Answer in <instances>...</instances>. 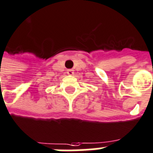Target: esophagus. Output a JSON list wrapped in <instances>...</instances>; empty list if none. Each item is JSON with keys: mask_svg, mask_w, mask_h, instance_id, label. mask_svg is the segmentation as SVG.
<instances>
[{"mask_svg": "<svg viewBox=\"0 0 153 153\" xmlns=\"http://www.w3.org/2000/svg\"><path fill=\"white\" fill-rule=\"evenodd\" d=\"M67 73L68 75H73V74H74V71L71 69H69L67 71Z\"/></svg>", "mask_w": 153, "mask_h": 153, "instance_id": "obj_1", "label": "esophagus"}]
</instances>
